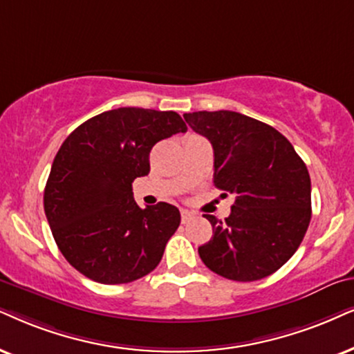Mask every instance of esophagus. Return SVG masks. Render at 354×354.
<instances>
[{"instance_id":"esophagus-1","label":"esophagus","mask_w":354,"mask_h":354,"mask_svg":"<svg viewBox=\"0 0 354 354\" xmlns=\"http://www.w3.org/2000/svg\"><path fill=\"white\" fill-rule=\"evenodd\" d=\"M192 217H194V214L189 212V210H181V221H183V223L189 222Z\"/></svg>"}]
</instances>
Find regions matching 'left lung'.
Returning <instances> with one entry per match:
<instances>
[{
  "label": "left lung",
  "mask_w": 354,
  "mask_h": 354,
  "mask_svg": "<svg viewBox=\"0 0 354 354\" xmlns=\"http://www.w3.org/2000/svg\"><path fill=\"white\" fill-rule=\"evenodd\" d=\"M214 149V185L235 194L225 221L205 218L212 239L199 247L210 271L232 281H258L296 253L310 223V176L294 147L274 127L234 111L183 115Z\"/></svg>",
  "instance_id": "left-lung-1"
}]
</instances>
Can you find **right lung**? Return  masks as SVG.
Segmentation results:
<instances>
[{"mask_svg":"<svg viewBox=\"0 0 354 354\" xmlns=\"http://www.w3.org/2000/svg\"><path fill=\"white\" fill-rule=\"evenodd\" d=\"M186 131L173 111L119 107L66 137L52 163L44 209L75 270L96 283L125 284L158 266L180 227V210L168 203L138 207L132 183L149 174L156 142Z\"/></svg>","mask_w":354,"mask_h":354,"instance_id":"obj_1","label":"right lung"}]
</instances>
